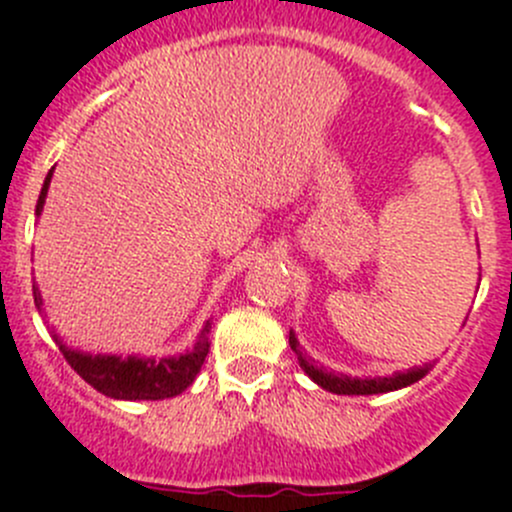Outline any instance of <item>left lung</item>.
<instances>
[{
    "instance_id": "obj_1",
    "label": "left lung",
    "mask_w": 512,
    "mask_h": 512,
    "mask_svg": "<svg viewBox=\"0 0 512 512\" xmlns=\"http://www.w3.org/2000/svg\"><path fill=\"white\" fill-rule=\"evenodd\" d=\"M289 345H292V350L297 353L299 365L304 368V373H307L317 386H322L330 393H337V396H370V393L398 391V388H406L411 386V383L421 381L431 368V365H424V368H411L406 370V373H393L386 375V378H350V375L314 368L307 360V355L302 353L297 337H294L292 332H289Z\"/></svg>"
}]
</instances>
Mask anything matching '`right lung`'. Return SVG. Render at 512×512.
Here are the masks:
<instances>
[{"instance_id": "1", "label": "right lung", "mask_w": 512, "mask_h": 512, "mask_svg": "<svg viewBox=\"0 0 512 512\" xmlns=\"http://www.w3.org/2000/svg\"><path fill=\"white\" fill-rule=\"evenodd\" d=\"M50 177L53 170L45 177V185H42L40 198H37L35 215H40L42 205H45V195H48ZM35 294V304L40 307L42 299L37 287L32 289ZM210 322L200 332L198 342L190 353L180 355V358H116V355H86L78 353V350L65 348L63 342L55 337V342L60 345V353L68 360L70 368L81 375L83 381L91 383L98 393L111 398H124V401H162V398H172L177 393L185 391L195 375L200 373L205 363V355L210 350L208 342Z\"/></svg>"}]
</instances>
